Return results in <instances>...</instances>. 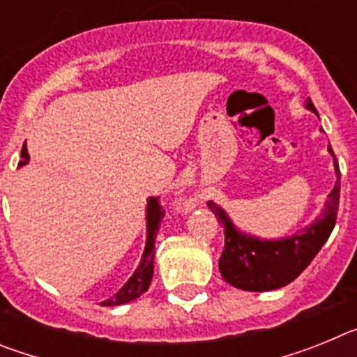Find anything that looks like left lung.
Returning a JSON list of instances; mask_svg holds the SVG:
<instances>
[{
    "label": "left lung",
    "instance_id": "8db88e82",
    "mask_svg": "<svg viewBox=\"0 0 357 357\" xmlns=\"http://www.w3.org/2000/svg\"><path fill=\"white\" fill-rule=\"evenodd\" d=\"M305 109L318 114L311 98L305 100ZM329 153L334 159V172L338 181L327 197L320 216L288 238L263 239L247 234L232 223L229 214L218 204H207L225 229V248L220 257V273L229 284L245 291H272L295 280L314 259L324 243L329 239L338 214L340 168L331 146Z\"/></svg>",
    "mask_w": 357,
    "mask_h": 357
}]
</instances>
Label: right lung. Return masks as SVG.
I'll return each instance as SVG.
<instances>
[{
    "instance_id": "add662e5",
    "label": "right lung",
    "mask_w": 357,
    "mask_h": 357,
    "mask_svg": "<svg viewBox=\"0 0 357 357\" xmlns=\"http://www.w3.org/2000/svg\"><path fill=\"white\" fill-rule=\"evenodd\" d=\"M21 162L19 166H24L30 160V155H28L26 143H24L23 150H21ZM164 218L162 207L159 206V198L150 197L146 204V245H144V252L141 255V263L139 266L135 268V272L132 273L130 279L127 280V284L123 286L114 296H110L109 301H103L102 305H121L127 304V302L135 301L139 298L144 291H148L151 282V277H153V257H155V238H157V230H159L160 222Z\"/></svg>"
}]
</instances>
